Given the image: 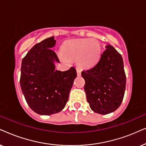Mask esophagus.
<instances>
[{
    "label": "esophagus",
    "instance_id": "esophagus-1",
    "mask_svg": "<svg viewBox=\"0 0 146 146\" xmlns=\"http://www.w3.org/2000/svg\"><path fill=\"white\" fill-rule=\"evenodd\" d=\"M76 71H77V76H80L81 74V69H78V68H77Z\"/></svg>",
    "mask_w": 146,
    "mask_h": 146
}]
</instances>
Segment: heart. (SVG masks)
I'll return each instance as SVG.
<instances>
[{"label":"heart","mask_w":146,"mask_h":146,"mask_svg":"<svg viewBox=\"0 0 146 146\" xmlns=\"http://www.w3.org/2000/svg\"><path fill=\"white\" fill-rule=\"evenodd\" d=\"M100 42L92 38H75L63 44L61 57L65 61L75 59L79 67L90 69L96 65L102 55Z\"/></svg>","instance_id":"b5f03b06"}]
</instances>
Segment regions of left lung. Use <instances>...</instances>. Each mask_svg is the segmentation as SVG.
Here are the masks:
<instances>
[{
	"label": "left lung",
	"instance_id": "obj_1",
	"mask_svg": "<svg viewBox=\"0 0 146 146\" xmlns=\"http://www.w3.org/2000/svg\"><path fill=\"white\" fill-rule=\"evenodd\" d=\"M106 48L94 67L81 72L91 110L104 115L113 112L120 106L126 85L121 55L110 44Z\"/></svg>",
	"mask_w": 146,
	"mask_h": 146
}]
</instances>
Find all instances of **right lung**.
Here are the masks:
<instances>
[{"label": "right lung", "mask_w": 146, "mask_h": 146, "mask_svg": "<svg viewBox=\"0 0 146 146\" xmlns=\"http://www.w3.org/2000/svg\"><path fill=\"white\" fill-rule=\"evenodd\" d=\"M54 36L33 46L21 64L20 85L25 100L39 115H50L63 110L77 77L76 69L55 70L59 58L50 48L56 44Z\"/></svg>", "instance_id": "obj_1"}]
</instances>
